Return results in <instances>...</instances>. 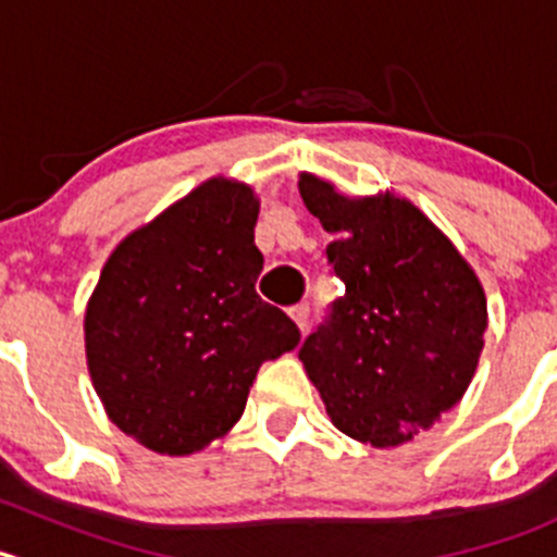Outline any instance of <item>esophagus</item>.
Returning <instances> with one entry per match:
<instances>
[{
	"label": "esophagus",
	"instance_id": "1",
	"mask_svg": "<svg viewBox=\"0 0 557 557\" xmlns=\"http://www.w3.org/2000/svg\"><path fill=\"white\" fill-rule=\"evenodd\" d=\"M288 314H290V320H294V323L299 325L301 331H307V325H310V305H296V307H290Z\"/></svg>",
	"mask_w": 557,
	"mask_h": 557
}]
</instances>
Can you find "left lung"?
Here are the masks:
<instances>
[{
    "instance_id": "obj_1",
    "label": "left lung",
    "mask_w": 557,
    "mask_h": 557,
    "mask_svg": "<svg viewBox=\"0 0 557 557\" xmlns=\"http://www.w3.org/2000/svg\"><path fill=\"white\" fill-rule=\"evenodd\" d=\"M299 194L334 234L325 252L345 283L299 361L342 434L396 447L463 398L485 347V290L409 199L345 196L310 172Z\"/></svg>"
}]
</instances>
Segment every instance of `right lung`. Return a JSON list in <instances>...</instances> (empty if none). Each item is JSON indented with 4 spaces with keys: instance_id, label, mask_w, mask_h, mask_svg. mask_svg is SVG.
<instances>
[{
    "instance_id": "add662e5",
    "label": "right lung",
    "mask_w": 557,
    "mask_h": 557,
    "mask_svg": "<svg viewBox=\"0 0 557 557\" xmlns=\"http://www.w3.org/2000/svg\"><path fill=\"white\" fill-rule=\"evenodd\" d=\"M256 190L218 174L107 258L83 323L88 374L107 418L148 450L226 436L261 363L299 345L294 320L256 294Z\"/></svg>"
}]
</instances>
